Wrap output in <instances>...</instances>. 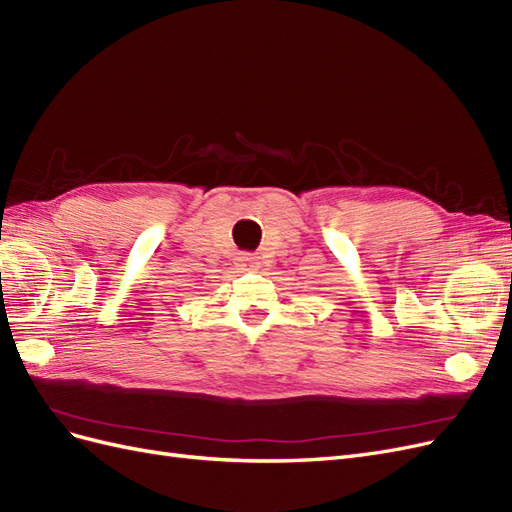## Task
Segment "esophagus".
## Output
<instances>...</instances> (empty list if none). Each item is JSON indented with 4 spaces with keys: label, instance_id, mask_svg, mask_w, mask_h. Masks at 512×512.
I'll use <instances>...</instances> for the list:
<instances>
[{
    "label": "esophagus",
    "instance_id": "obj_1",
    "mask_svg": "<svg viewBox=\"0 0 512 512\" xmlns=\"http://www.w3.org/2000/svg\"><path fill=\"white\" fill-rule=\"evenodd\" d=\"M237 262H239L241 267H245V269H254V267H258V265H260L256 254H241V256L237 258Z\"/></svg>",
    "mask_w": 512,
    "mask_h": 512
}]
</instances>
